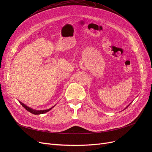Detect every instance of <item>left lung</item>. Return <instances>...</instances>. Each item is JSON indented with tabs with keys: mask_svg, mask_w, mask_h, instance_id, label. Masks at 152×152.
I'll use <instances>...</instances> for the list:
<instances>
[{
	"mask_svg": "<svg viewBox=\"0 0 152 152\" xmlns=\"http://www.w3.org/2000/svg\"><path fill=\"white\" fill-rule=\"evenodd\" d=\"M131 103H130V104H131ZM130 104H129V105H130ZM129 105H128V106H127V107H126V108H127V107H129ZM126 108H125V109H126Z\"/></svg>",
	"mask_w": 152,
	"mask_h": 152,
	"instance_id": "left-lung-1",
	"label": "left lung"
}]
</instances>
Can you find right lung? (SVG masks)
<instances>
[{"mask_svg":"<svg viewBox=\"0 0 152 152\" xmlns=\"http://www.w3.org/2000/svg\"><path fill=\"white\" fill-rule=\"evenodd\" d=\"M20 104H21L24 108H25L27 111H28L29 112H30V113H33V114H34V115H40V114H43V113H47V111H50L52 108H53L55 107V106H53V107H52V108H49V109L45 110H34V109H33V108H30V107L26 106V105H25V104H24V103H23L21 102H20Z\"/></svg>","mask_w":152,"mask_h":152,"instance_id":"right-lung-1","label":"right lung"}]
</instances>
